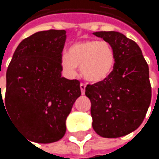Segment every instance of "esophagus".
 <instances>
[{"label":"esophagus","instance_id":"esophagus-1","mask_svg":"<svg viewBox=\"0 0 159 159\" xmlns=\"http://www.w3.org/2000/svg\"><path fill=\"white\" fill-rule=\"evenodd\" d=\"M80 89H81V93L84 94L85 93V89H86V85L84 83H81L80 84Z\"/></svg>","mask_w":159,"mask_h":159}]
</instances>
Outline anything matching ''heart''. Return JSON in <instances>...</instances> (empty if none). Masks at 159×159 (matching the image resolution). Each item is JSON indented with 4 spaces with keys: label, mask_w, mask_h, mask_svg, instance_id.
Wrapping results in <instances>:
<instances>
[{
    "label": "heart",
    "mask_w": 159,
    "mask_h": 159,
    "mask_svg": "<svg viewBox=\"0 0 159 159\" xmlns=\"http://www.w3.org/2000/svg\"><path fill=\"white\" fill-rule=\"evenodd\" d=\"M64 71L73 76L76 66H80L84 79L90 83H101L111 76L115 66V53L109 42L85 40L75 43L69 48V54L61 56Z\"/></svg>",
    "instance_id": "heart-1"
}]
</instances>
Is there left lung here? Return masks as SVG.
<instances>
[{
	"mask_svg": "<svg viewBox=\"0 0 159 159\" xmlns=\"http://www.w3.org/2000/svg\"><path fill=\"white\" fill-rule=\"evenodd\" d=\"M115 53V66L107 80L88 84L93 127L102 137L116 138L136 130L143 122L152 98L149 66L136 43L116 31H98Z\"/></svg>",
	"mask_w": 159,
	"mask_h": 159,
	"instance_id": "left-lung-1",
	"label": "left lung"
}]
</instances>
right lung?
Wrapping results in <instances>:
<instances>
[{
	"instance_id": "add662e5",
	"label": "right lung",
	"mask_w": 159,
	"mask_h": 159,
	"mask_svg": "<svg viewBox=\"0 0 159 159\" xmlns=\"http://www.w3.org/2000/svg\"><path fill=\"white\" fill-rule=\"evenodd\" d=\"M65 30L39 31L24 39L7 70V89L0 107L27 138L52 143L66 134V119L81 95L80 81L62 77ZM5 104H3V103Z\"/></svg>"
}]
</instances>
